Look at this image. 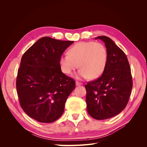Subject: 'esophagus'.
Returning a JSON list of instances; mask_svg holds the SVG:
<instances>
[{
    "instance_id": "1",
    "label": "esophagus",
    "mask_w": 147,
    "mask_h": 147,
    "mask_svg": "<svg viewBox=\"0 0 147 147\" xmlns=\"http://www.w3.org/2000/svg\"><path fill=\"white\" fill-rule=\"evenodd\" d=\"M83 83L81 82H76V85L77 86H80V85H82Z\"/></svg>"
}]
</instances>
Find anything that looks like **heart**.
Listing matches in <instances>:
<instances>
[{
	"label": "heart",
	"mask_w": 147,
	"mask_h": 147,
	"mask_svg": "<svg viewBox=\"0 0 147 147\" xmlns=\"http://www.w3.org/2000/svg\"><path fill=\"white\" fill-rule=\"evenodd\" d=\"M108 61L106 47L100 42H82L75 44L68 54L61 56L60 68L64 74L70 75L78 67V76L96 79L103 74Z\"/></svg>",
	"instance_id": "obj_1"
}]
</instances>
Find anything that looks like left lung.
Returning a JSON list of instances; mask_svg holds the SVG:
<instances>
[{"mask_svg":"<svg viewBox=\"0 0 147 147\" xmlns=\"http://www.w3.org/2000/svg\"><path fill=\"white\" fill-rule=\"evenodd\" d=\"M105 43L108 53L106 67L101 76L85 84L87 111L102 120L116 116L126 107L132 88L131 67L126 55L112 39L96 38Z\"/></svg>","mask_w":147,"mask_h":147,"instance_id":"left-lung-1","label":"left lung"}]
</instances>
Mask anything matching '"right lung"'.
<instances>
[{
	"instance_id": "1",
	"label": "right lung",
	"mask_w": 147,
	"mask_h": 147,
	"mask_svg": "<svg viewBox=\"0 0 147 147\" xmlns=\"http://www.w3.org/2000/svg\"><path fill=\"white\" fill-rule=\"evenodd\" d=\"M74 41L44 37L22 56L16 78L20 104L28 116L40 123L55 121L63 114L74 80L62 72L59 59Z\"/></svg>"
}]
</instances>
